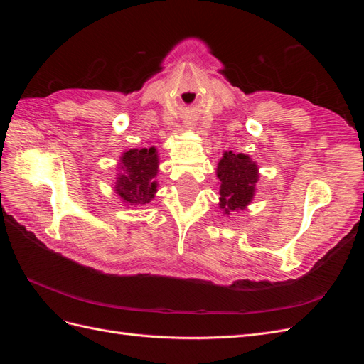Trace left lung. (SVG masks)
Instances as JSON below:
<instances>
[{"mask_svg": "<svg viewBox=\"0 0 364 364\" xmlns=\"http://www.w3.org/2000/svg\"><path fill=\"white\" fill-rule=\"evenodd\" d=\"M220 179V208L223 214L243 211L255 196L258 165L243 153L225 151L217 165Z\"/></svg>", "mask_w": 364, "mask_h": 364, "instance_id": "left-lung-1", "label": "left lung"}]
</instances>
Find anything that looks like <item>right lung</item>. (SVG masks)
Instances as JSON below:
<instances>
[{
	"instance_id": "obj_1",
	"label": "right lung",
	"mask_w": 364,
	"mask_h": 364,
	"mask_svg": "<svg viewBox=\"0 0 364 364\" xmlns=\"http://www.w3.org/2000/svg\"><path fill=\"white\" fill-rule=\"evenodd\" d=\"M159 158L155 147L130 149L119 158V173L114 190L127 206L150 203L158 191Z\"/></svg>"
}]
</instances>
